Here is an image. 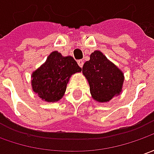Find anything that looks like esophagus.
<instances>
[{"label":"esophagus","mask_w":154,"mask_h":154,"mask_svg":"<svg viewBox=\"0 0 154 154\" xmlns=\"http://www.w3.org/2000/svg\"><path fill=\"white\" fill-rule=\"evenodd\" d=\"M77 64H78V66L82 68V66H83V60H77Z\"/></svg>","instance_id":"esophagus-1"}]
</instances>
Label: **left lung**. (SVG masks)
I'll return each instance as SVG.
<instances>
[{
    "instance_id": "8db88e82",
    "label": "left lung",
    "mask_w": 154,
    "mask_h": 154,
    "mask_svg": "<svg viewBox=\"0 0 154 154\" xmlns=\"http://www.w3.org/2000/svg\"><path fill=\"white\" fill-rule=\"evenodd\" d=\"M82 74L89 84L92 98L98 102H107L122 92L125 76L116 65L99 50L90 54L82 66Z\"/></svg>"
}]
</instances>
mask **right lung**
I'll use <instances>...</instances> for the list:
<instances>
[{
    "label": "right lung",
    "instance_id": "obj_1",
    "mask_svg": "<svg viewBox=\"0 0 154 154\" xmlns=\"http://www.w3.org/2000/svg\"><path fill=\"white\" fill-rule=\"evenodd\" d=\"M72 56L52 52L47 60L31 74L32 90L46 102H57L64 96L72 75L81 72Z\"/></svg>",
    "mask_w": 154,
    "mask_h": 154
}]
</instances>
